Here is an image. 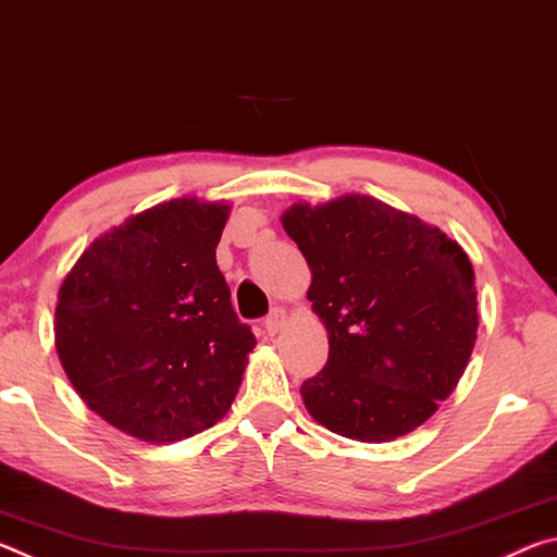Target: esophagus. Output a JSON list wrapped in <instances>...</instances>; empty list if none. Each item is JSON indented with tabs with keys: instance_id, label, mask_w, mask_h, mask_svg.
<instances>
[{
	"instance_id": "1",
	"label": "esophagus",
	"mask_w": 557,
	"mask_h": 557,
	"mask_svg": "<svg viewBox=\"0 0 557 557\" xmlns=\"http://www.w3.org/2000/svg\"><path fill=\"white\" fill-rule=\"evenodd\" d=\"M285 322H287V314H285V309H272V312L265 317V332L270 334V336H275L282 326H285Z\"/></svg>"
}]
</instances>
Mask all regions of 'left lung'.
I'll return each mask as SVG.
<instances>
[{"label": "left lung", "mask_w": 557, "mask_h": 557, "mask_svg": "<svg viewBox=\"0 0 557 557\" xmlns=\"http://www.w3.org/2000/svg\"><path fill=\"white\" fill-rule=\"evenodd\" d=\"M282 225L312 268L307 297L329 332L326 366L299 388L307 410L351 440L408 435L457 388L476 342L467 252L361 194L297 203Z\"/></svg>", "instance_id": "1"}]
</instances>
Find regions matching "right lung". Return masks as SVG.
Wrapping results in <instances>:
<instances>
[{
  "instance_id": "add662e5",
  "label": "right lung",
  "mask_w": 557,
  "mask_h": 557,
  "mask_svg": "<svg viewBox=\"0 0 557 557\" xmlns=\"http://www.w3.org/2000/svg\"><path fill=\"white\" fill-rule=\"evenodd\" d=\"M228 206L174 199L90 243L65 275L55 348L110 425L176 442L228 412L256 334L215 265Z\"/></svg>"
}]
</instances>
